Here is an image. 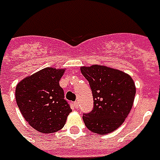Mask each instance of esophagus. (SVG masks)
<instances>
[{
	"label": "esophagus",
	"mask_w": 160,
	"mask_h": 160,
	"mask_svg": "<svg viewBox=\"0 0 160 160\" xmlns=\"http://www.w3.org/2000/svg\"><path fill=\"white\" fill-rule=\"evenodd\" d=\"M73 105H74V107L76 108H78V102H75L73 103Z\"/></svg>",
	"instance_id": "esophagus-1"
}]
</instances>
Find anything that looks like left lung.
I'll return each mask as SVG.
<instances>
[{
	"instance_id": "obj_1",
	"label": "left lung",
	"mask_w": 160,
	"mask_h": 160,
	"mask_svg": "<svg viewBox=\"0 0 160 160\" xmlns=\"http://www.w3.org/2000/svg\"><path fill=\"white\" fill-rule=\"evenodd\" d=\"M89 82L93 98V108L83 113L84 125L92 132L106 134L118 128L127 118L135 96L132 77L123 71L105 66L81 68Z\"/></svg>"
}]
</instances>
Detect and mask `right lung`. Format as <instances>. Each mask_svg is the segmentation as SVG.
Masks as SVG:
<instances>
[{
  "label": "right lung",
  "mask_w": 160,
  "mask_h": 160,
  "mask_svg": "<svg viewBox=\"0 0 160 160\" xmlns=\"http://www.w3.org/2000/svg\"><path fill=\"white\" fill-rule=\"evenodd\" d=\"M64 72L46 68L26 77L16 87V102L22 116L38 132L51 133L60 130L72 111L59 86Z\"/></svg>",
  "instance_id": "1"
}]
</instances>
